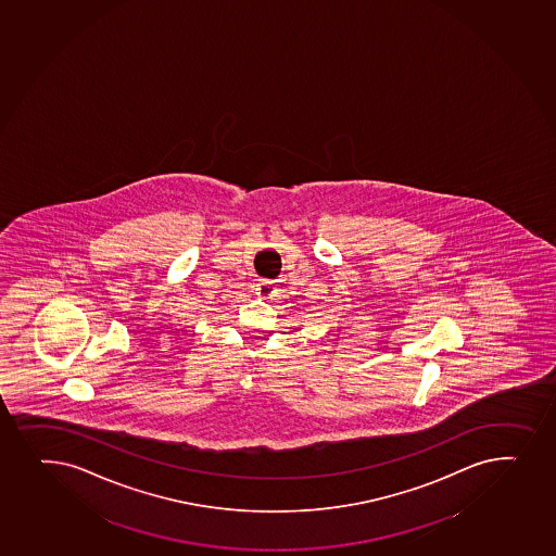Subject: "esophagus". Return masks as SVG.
I'll list each match as a JSON object with an SVG mask.
<instances>
[{
	"instance_id": "esophagus-1",
	"label": "esophagus",
	"mask_w": 556,
	"mask_h": 556,
	"mask_svg": "<svg viewBox=\"0 0 556 556\" xmlns=\"http://www.w3.org/2000/svg\"><path fill=\"white\" fill-rule=\"evenodd\" d=\"M255 293L261 295V298H271L275 293V285L274 281H268V279H261L257 282V288H255Z\"/></svg>"
}]
</instances>
